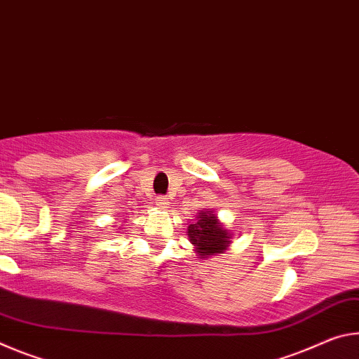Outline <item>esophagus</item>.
<instances>
[{
	"mask_svg": "<svg viewBox=\"0 0 359 359\" xmlns=\"http://www.w3.org/2000/svg\"><path fill=\"white\" fill-rule=\"evenodd\" d=\"M156 207H158V208H167L168 207V201L165 197H162V196H158V197H156Z\"/></svg>",
	"mask_w": 359,
	"mask_h": 359,
	"instance_id": "1",
	"label": "esophagus"
}]
</instances>
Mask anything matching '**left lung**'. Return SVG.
Returning <instances> with one entry per match:
<instances>
[{
  "label": "left lung",
  "mask_w": 359,
  "mask_h": 359,
  "mask_svg": "<svg viewBox=\"0 0 359 359\" xmlns=\"http://www.w3.org/2000/svg\"><path fill=\"white\" fill-rule=\"evenodd\" d=\"M233 233L224 227L213 210H201L194 224L187 226V238L198 259L222 255L232 243Z\"/></svg>",
  "instance_id": "1"
}]
</instances>
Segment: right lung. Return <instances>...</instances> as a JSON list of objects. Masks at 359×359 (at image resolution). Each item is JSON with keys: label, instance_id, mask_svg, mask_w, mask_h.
Returning <instances> with one entry per match:
<instances>
[{"label": "right lung", "instance_id": "obj_1", "mask_svg": "<svg viewBox=\"0 0 359 359\" xmlns=\"http://www.w3.org/2000/svg\"><path fill=\"white\" fill-rule=\"evenodd\" d=\"M121 229H122V227H121Z\"/></svg>", "mask_w": 359, "mask_h": 359}]
</instances>
